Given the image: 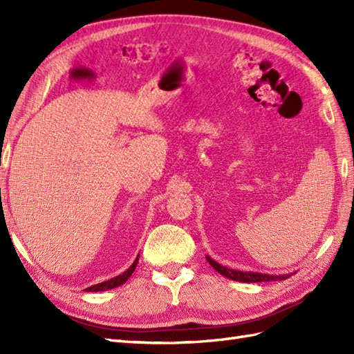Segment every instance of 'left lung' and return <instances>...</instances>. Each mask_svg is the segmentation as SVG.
I'll list each match as a JSON object with an SVG mask.
<instances>
[{"label": "left lung", "instance_id": "obj_1", "mask_svg": "<svg viewBox=\"0 0 354 354\" xmlns=\"http://www.w3.org/2000/svg\"><path fill=\"white\" fill-rule=\"evenodd\" d=\"M208 263L216 269L220 274L226 276L227 279L232 281H238V282H246V283H252V282H270V281H285L288 279L291 274H263V273H252V272H241V270H233V269H227L221 264H218L217 261H214L209 257H207Z\"/></svg>", "mask_w": 354, "mask_h": 354}]
</instances>
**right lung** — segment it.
<instances>
[{"label": "right lung", "mask_w": 354, "mask_h": 354, "mask_svg": "<svg viewBox=\"0 0 354 354\" xmlns=\"http://www.w3.org/2000/svg\"><path fill=\"white\" fill-rule=\"evenodd\" d=\"M137 263H138V257L136 259V261L131 264L130 269L125 270L122 274L115 276V277H112V279L106 281V282H102V283H97V285H93V286L85 289V291H87V292H97V291H104V289H112V288H116V286H120V285L125 283V282L128 281V277H130V276L133 274Z\"/></svg>", "instance_id": "1"}]
</instances>
